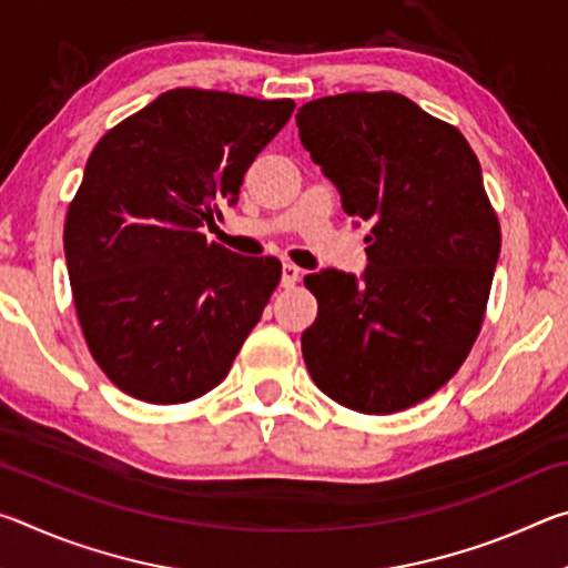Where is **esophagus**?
Masks as SVG:
<instances>
[{"mask_svg": "<svg viewBox=\"0 0 568 568\" xmlns=\"http://www.w3.org/2000/svg\"><path fill=\"white\" fill-rule=\"evenodd\" d=\"M297 281H301V267L293 265V263H283L281 285H283V287H293Z\"/></svg>", "mask_w": 568, "mask_h": 568, "instance_id": "34e87169", "label": "esophagus"}]
</instances>
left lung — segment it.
Instances as JSON below:
<instances>
[{
	"instance_id": "left-lung-1",
	"label": "left lung",
	"mask_w": 568,
	"mask_h": 568,
	"mask_svg": "<svg viewBox=\"0 0 568 568\" xmlns=\"http://www.w3.org/2000/svg\"><path fill=\"white\" fill-rule=\"evenodd\" d=\"M303 148L371 225L368 267L305 275L318 318L303 333L315 386L386 416L446 386L484 323L501 227L474 150L396 92H345L295 114Z\"/></svg>"
}]
</instances>
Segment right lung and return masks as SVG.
I'll return each instance as SVG.
<instances>
[{
    "label": "right lung",
    "mask_w": 568,
    "mask_h": 568,
    "mask_svg": "<svg viewBox=\"0 0 568 568\" xmlns=\"http://www.w3.org/2000/svg\"><path fill=\"white\" fill-rule=\"evenodd\" d=\"M295 110L170 90L104 134L67 210L64 255L84 341L128 396L172 406L213 390L281 283L277 257L200 233Z\"/></svg>",
    "instance_id": "right-lung-1"
}]
</instances>
